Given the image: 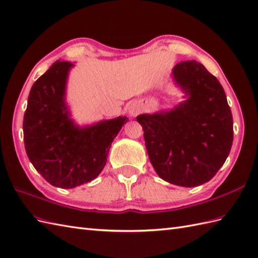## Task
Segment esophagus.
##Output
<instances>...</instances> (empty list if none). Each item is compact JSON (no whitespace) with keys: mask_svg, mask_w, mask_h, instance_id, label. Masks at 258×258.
<instances>
[{"mask_svg":"<svg viewBox=\"0 0 258 258\" xmlns=\"http://www.w3.org/2000/svg\"><path fill=\"white\" fill-rule=\"evenodd\" d=\"M127 110H128V114H130L131 116H136V115L142 111V108H141V105L138 104V103H136V102H131V103L128 104Z\"/></svg>","mask_w":258,"mask_h":258,"instance_id":"obj_1","label":"esophagus"}]
</instances>
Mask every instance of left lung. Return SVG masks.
Segmentation results:
<instances>
[{
	"label": "left lung",
	"mask_w": 258,
	"mask_h": 258,
	"mask_svg": "<svg viewBox=\"0 0 258 258\" xmlns=\"http://www.w3.org/2000/svg\"><path fill=\"white\" fill-rule=\"evenodd\" d=\"M172 78L185 100L136 120L157 174L174 185L198 186L227 160L233 142L232 113L221 84L200 62L176 64Z\"/></svg>",
	"instance_id": "obj_1"
}]
</instances>
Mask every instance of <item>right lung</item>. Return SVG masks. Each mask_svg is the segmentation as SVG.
<instances>
[{"label": "right lung", "instance_id": "obj_1", "mask_svg": "<svg viewBox=\"0 0 258 258\" xmlns=\"http://www.w3.org/2000/svg\"><path fill=\"white\" fill-rule=\"evenodd\" d=\"M74 64L56 61L32 85L23 122L26 153L51 185L73 188L90 182L107 163L111 144L126 116L79 126L66 103V85Z\"/></svg>", "mask_w": 258, "mask_h": 258}]
</instances>
